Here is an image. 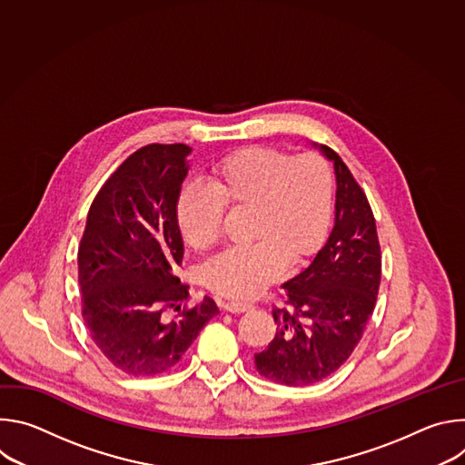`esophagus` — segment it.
Segmentation results:
<instances>
[{
  "label": "esophagus",
  "instance_id": "34e87169",
  "mask_svg": "<svg viewBox=\"0 0 465 465\" xmlns=\"http://www.w3.org/2000/svg\"><path fill=\"white\" fill-rule=\"evenodd\" d=\"M223 307H224L228 312H235V314L246 312V311L253 309V305H252V303H246V302H226V303H223Z\"/></svg>",
  "mask_w": 465,
  "mask_h": 465
}]
</instances>
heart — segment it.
<instances>
[{
    "label": "heart",
    "mask_w": 465,
    "mask_h": 465,
    "mask_svg": "<svg viewBox=\"0 0 465 465\" xmlns=\"http://www.w3.org/2000/svg\"><path fill=\"white\" fill-rule=\"evenodd\" d=\"M210 189L185 185L176 201V223L196 252L213 248L224 210L248 212L246 246L210 261L204 285L228 298H252L274 283L287 262L312 257L323 244L333 213V174L316 153L289 156L276 147H246L219 160Z\"/></svg>",
    "instance_id": "1"
}]
</instances>
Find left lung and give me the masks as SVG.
<instances>
[{
    "label": "left lung",
    "instance_id": "8db88e82",
    "mask_svg": "<svg viewBox=\"0 0 465 465\" xmlns=\"http://www.w3.org/2000/svg\"><path fill=\"white\" fill-rule=\"evenodd\" d=\"M314 147L335 167V226L309 267L283 283L287 305L272 309L276 335L255 353L257 371L287 386L318 382L350 359L381 283V246L368 198L333 149Z\"/></svg>",
    "mask_w": 465,
    "mask_h": 465
}]
</instances>
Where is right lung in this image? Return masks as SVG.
Returning <instances> with one entry per match:
<instances>
[{
	"instance_id": "add662e5",
	"label": "right lung",
	"mask_w": 465,
	"mask_h": 465,
	"mask_svg": "<svg viewBox=\"0 0 465 465\" xmlns=\"http://www.w3.org/2000/svg\"><path fill=\"white\" fill-rule=\"evenodd\" d=\"M191 147L153 143L130 154L88 212L79 246L83 318L101 353L128 375L171 370L219 312L212 298L187 307L174 271L183 242L176 201Z\"/></svg>"
}]
</instances>
